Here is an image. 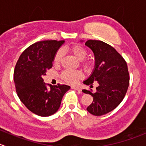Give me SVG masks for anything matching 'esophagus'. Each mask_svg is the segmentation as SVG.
<instances>
[{
    "mask_svg": "<svg viewBox=\"0 0 146 146\" xmlns=\"http://www.w3.org/2000/svg\"><path fill=\"white\" fill-rule=\"evenodd\" d=\"M71 88H73V89H74V90H78V91H80V90H81V89H80V88L78 87V86H72Z\"/></svg>",
    "mask_w": 146,
    "mask_h": 146,
    "instance_id": "34e87169",
    "label": "esophagus"
}]
</instances>
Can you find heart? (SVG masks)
Here are the masks:
<instances>
[{
	"instance_id": "b5f03b06",
	"label": "heart",
	"mask_w": 146,
	"mask_h": 146,
	"mask_svg": "<svg viewBox=\"0 0 146 146\" xmlns=\"http://www.w3.org/2000/svg\"><path fill=\"white\" fill-rule=\"evenodd\" d=\"M68 51L73 55L76 59L81 60V65L83 68L86 70H89L93 68L94 62L91 59H86L83 60L87 56V50L80 45H73L68 48ZM62 58V52L58 50L56 53L53 58V63L55 65L59 64ZM82 77V75L80 72L70 71V70H65L62 73L61 78L63 80L70 84H75L77 83L78 80Z\"/></svg>"
}]
</instances>
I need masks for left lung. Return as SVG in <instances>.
<instances>
[{
    "instance_id": "8db88e82",
    "label": "left lung",
    "mask_w": 146,
    "mask_h": 146,
    "mask_svg": "<svg viewBox=\"0 0 146 146\" xmlns=\"http://www.w3.org/2000/svg\"><path fill=\"white\" fill-rule=\"evenodd\" d=\"M85 45L95 56V68L90 77L83 83L93 87L97 83L96 93L83 90L91 95L93 101L87 111L100 116L111 112L121 103L129 86L130 76L125 60L113 47L96 40H88Z\"/></svg>"
}]
</instances>
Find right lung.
Listing matches in <instances>:
<instances>
[{
    "label": "right lung",
    "instance_id": "obj_1",
    "mask_svg": "<svg viewBox=\"0 0 146 146\" xmlns=\"http://www.w3.org/2000/svg\"><path fill=\"white\" fill-rule=\"evenodd\" d=\"M64 40H43L35 43L22 53L13 73L17 95L25 107L39 116H50L60 108L62 98L70 88L58 84L48 88L43 76L51 68L54 56Z\"/></svg>",
    "mask_w": 146,
    "mask_h": 146
}]
</instances>
